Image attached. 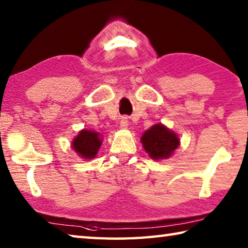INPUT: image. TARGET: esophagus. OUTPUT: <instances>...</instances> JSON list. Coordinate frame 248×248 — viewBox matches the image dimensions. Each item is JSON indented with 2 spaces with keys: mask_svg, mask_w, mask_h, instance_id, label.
Masks as SVG:
<instances>
[{
  "mask_svg": "<svg viewBox=\"0 0 248 248\" xmlns=\"http://www.w3.org/2000/svg\"><path fill=\"white\" fill-rule=\"evenodd\" d=\"M120 125H121L122 128H124V129L127 128V126H128V117H127V116H123V117H122Z\"/></svg>",
  "mask_w": 248,
  "mask_h": 248,
  "instance_id": "obj_1",
  "label": "esophagus"
}]
</instances>
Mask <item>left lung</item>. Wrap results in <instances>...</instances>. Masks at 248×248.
Segmentation results:
<instances>
[{
	"label": "left lung",
	"mask_w": 248,
	"mask_h": 248,
	"mask_svg": "<svg viewBox=\"0 0 248 248\" xmlns=\"http://www.w3.org/2000/svg\"><path fill=\"white\" fill-rule=\"evenodd\" d=\"M144 149L153 159H164L170 157L180 145L176 134L171 132L161 124H155L141 136Z\"/></svg>",
	"instance_id": "8db88e82"
}]
</instances>
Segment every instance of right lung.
<instances>
[{
  "label": "right lung",
  "instance_id": "add662e5",
  "mask_svg": "<svg viewBox=\"0 0 248 248\" xmlns=\"http://www.w3.org/2000/svg\"><path fill=\"white\" fill-rule=\"evenodd\" d=\"M101 146L99 134L91 131H82L73 141V149L84 159H93Z\"/></svg>",
  "mask_w": 248,
  "mask_h": 248
}]
</instances>
